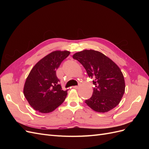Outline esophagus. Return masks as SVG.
<instances>
[{
  "instance_id": "1",
  "label": "esophagus",
  "mask_w": 149,
  "mask_h": 149,
  "mask_svg": "<svg viewBox=\"0 0 149 149\" xmlns=\"http://www.w3.org/2000/svg\"><path fill=\"white\" fill-rule=\"evenodd\" d=\"M79 86H73V88H74V89H79Z\"/></svg>"
}]
</instances>
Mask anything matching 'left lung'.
<instances>
[{
    "label": "left lung",
    "mask_w": 149,
    "mask_h": 149,
    "mask_svg": "<svg viewBox=\"0 0 149 149\" xmlns=\"http://www.w3.org/2000/svg\"><path fill=\"white\" fill-rule=\"evenodd\" d=\"M86 71L95 85L92 96L85 103L94 111L106 112L118 106L125 92V81L115 63L102 53L84 49L73 55Z\"/></svg>",
    "instance_id": "left-lung-1"
}]
</instances>
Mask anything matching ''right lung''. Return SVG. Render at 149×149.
<instances>
[{
	"mask_svg": "<svg viewBox=\"0 0 149 149\" xmlns=\"http://www.w3.org/2000/svg\"><path fill=\"white\" fill-rule=\"evenodd\" d=\"M68 51H54L40 60L30 71L24 88L29 104L41 113L53 111L63 102L67 91L62 90L56 70L68 56Z\"/></svg>",
	"mask_w": 149,
	"mask_h": 149,
	"instance_id": "right-lung-1",
	"label": "right lung"
}]
</instances>
